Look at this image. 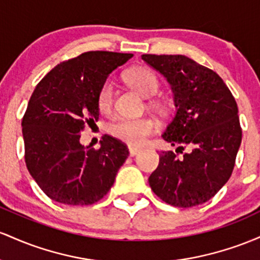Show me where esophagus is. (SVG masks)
I'll return each mask as SVG.
<instances>
[{"instance_id": "obj_1", "label": "esophagus", "mask_w": 260, "mask_h": 260, "mask_svg": "<svg viewBox=\"0 0 260 260\" xmlns=\"http://www.w3.org/2000/svg\"><path fill=\"white\" fill-rule=\"evenodd\" d=\"M139 152H140V148H135V147H129V153H130V156H131V157L136 156V154H138Z\"/></svg>"}]
</instances>
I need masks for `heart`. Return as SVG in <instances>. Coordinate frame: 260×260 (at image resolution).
Segmentation results:
<instances>
[{
  "mask_svg": "<svg viewBox=\"0 0 260 260\" xmlns=\"http://www.w3.org/2000/svg\"><path fill=\"white\" fill-rule=\"evenodd\" d=\"M125 81L136 92L146 98L157 94L159 89L158 78L152 71L145 67H136L125 75ZM114 84L112 81H106L99 88L97 95V106L99 112L110 114L114 108ZM157 129V124L151 118H120L113 121L109 126V133L114 138L130 146H141Z\"/></svg>",
  "mask_w": 260,
  "mask_h": 260,
  "instance_id": "obj_1",
  "label": "heart"
}]
</instances>
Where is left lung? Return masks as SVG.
I'll use <instances>...</instances> for the list:
<instances>
[{"label":"left lung","mask_w":260,"mask_h":260,"mask_svg":"<svg viewBox=\"0 0 260 260\" xmlns=\"http://www.w3.org/2000/svg\"><path fill=\"white\" fill-rule=\"evenodd\" d=\"M141 59L167 80L177 112L162 138L177 157L159 154L148 178L158 198L177 208H191L211 199L226 184L242 141L238 108L222 78L184 55H142Z\"/></svg>","instance_id":"left-lung-1"}]
</instances>
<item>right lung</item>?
I'll use <instances>...</instances> for the list:
<instances>
[{
  "label": "right lung",
  "instance_id": "obj_1",
  "mask_svg": "<svg viewBox=\"0 0 260 260\" xmlns=\"http://www.w3.org/2000/svg\"><path fill=\"white\" fill-rule=\"evenodd\" d=\"M133 54L88 51L63 61L38 83L22 120L25 165L50 199L66 205H91L114 184L129 156L121 141L102 138L99 150L80 142L84 125L99 118L102 84Z\"/></svg>",
  "mask_w": 260,
  "mask_h": 260
}]
</instances>
